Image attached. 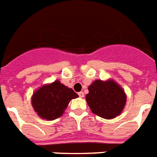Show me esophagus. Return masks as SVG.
<instances>
[{
  "label": "esophagus",
  "mask_w": 157,
  "mask_h": 157,
  "mask_svg": "<svg viewBox=\"0 0 157 157\" xmlns=\"http://www.w3.org/2000/svg\"><path fill=\"white\" fill-rule=\"evenodd\" d=\"M78 95H79V97H81V98L84 97V93H83V92H82V91L79 92V93H78Z\"/></svg>",
  "instance_id": "esophagus-1"
}]
</instances>
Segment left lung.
<instances>
[{
  "label": "left lung",
  "instance_id": "left-lung-1",
  "mask_svg": "<svg viewBox=\"0 0 157 157\" xmlns=\"http://www.w3.org/2000/svg\"><path fill=\"white\" fill-rule=\"evenodd\" d=\"M86 101L94 114L101 118L111 119L120 114L126 104L124 90L114 81L93 82L88 88Z\"/></svg>",
  "mask_w": 157,
  "mask_h": 157
}]
</instances>
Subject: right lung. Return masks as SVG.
I'll return each mask as SVG.
<instances>
[{
    "mask_svg": "<svg viewBox=\"0 0 157 157\" xmlns=\"http://www.w3.org/2000/svg\"><path fill=\"white\" fill-rule=\"evenodd\" d=\"M77 97L73 90L56 81L34 92L32 105L40 118L53 120L62 116L71 100Z\"/></svg>",
    "mask_w": 157,
    "mask_h": 157,
    "instance_id": "add662e5",
    "label": "right lung"
}]
</instances>
